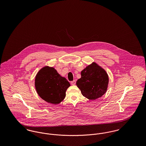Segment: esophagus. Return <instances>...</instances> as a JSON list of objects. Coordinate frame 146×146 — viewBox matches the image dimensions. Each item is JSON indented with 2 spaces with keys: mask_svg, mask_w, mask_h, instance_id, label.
<instances>
[{
  "mask_svg": "<svg viewBox=\"0 0 146 146\" xmlns=\"http://www.w3.org/2000/svg\"><path fill=\"white\" fill-rule=\"evenodd\" d=\"M70 83H71V84H72V85H76V81L74 80L71 82Z\"/></svg>",
  "mask_w": 146,
  "mask_h": 146,
  "instance_id": "34e87169",
  "label": "esophagus"
}]
</instances>
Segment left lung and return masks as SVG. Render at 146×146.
I'll return each instance as SVG.
<instances>
[{"label":"left lung","instance_id":"obj_1","mask_svg":"<svg viewBox=\"0 0 146 146\" xmlns=\"http://www.w3.org/2000/svg\"><path fill=\"white\" fill-rule=\"evenodd\" d=\"M109 83L106 70L96 63H92L81 72V78L76 82L84 97L95 100L106 92Z\"/></svg>","mask_w":146,"mask_h":146}]
</instances>
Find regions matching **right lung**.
I'll return each mask as SVG.
<instances>
[{
  "mask_svg": "<svg viewBox=\"0 0 146 146\" xmlns=\"http://www.w3.org/2000/svg\"><path fill=\"white\" fill-rule=\"evenodd\" d=\"M70 86L64 77L61 76L54 67L49 66L42 67L35 78L36 92L42 100L52 104H58L62 101Z\"/></svg>",
  "mask_w": 146,
  "mask_h": 146,
  "instance_id": "1",
  "label": "right lung"
}]
</instances>
